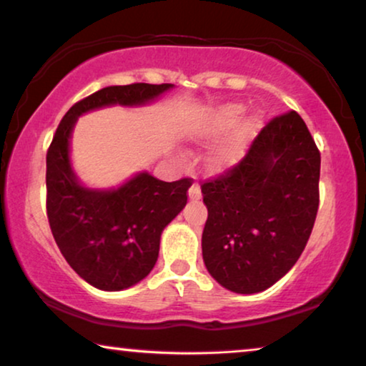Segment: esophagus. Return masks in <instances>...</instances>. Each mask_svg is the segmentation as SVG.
<instances>
[{"label":"esophagus","instance_id":"esophagus-1","mask_svg":"<svg viewBox=\"0 0 366 366\" xmlns=\"http://www.w3.org/2000/svg\"><path fill=\"white\" fill-rule=\"evenodd\" d=\"M200 197H202V190H200L197 182H194L189 189V199L190 200H199Z\"/></svg>","mask_w":366,"mask_h":366}]
</instances>
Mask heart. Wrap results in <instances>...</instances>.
<instances>
[{"instance_id":"1","label":"heart","mask_w":366,"mask_h":366,"mask_svg":"<svg viewBox=\"0 0 366 366\" xmlns=\"http://www.w3.org/2000/svg\"><path fill=\"white\" fill-rule=\"evenodd\" d=\"M244 109L245 107L242 104H225L217 107V109L210 112V114L200 122L197 127V137L204 139V141H212V139L224 136L225 132L232 129L237 124V121H239V117L242 116ZM255 127L257 119L255 117H250V119H247L240 127H237L229 137H225L224 141L210 152V167L215 169V171H224V169H229L230 166L239 162L240 159L244 157L247 147H249L250 139L255 132Z\"/></svg>"}]
</instances>
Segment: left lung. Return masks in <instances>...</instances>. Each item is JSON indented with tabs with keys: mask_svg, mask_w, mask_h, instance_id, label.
I'll use <instances>...</instances> for the list:
<instances>
[{
	"mask_svg": "<svg viewBox=\"0 0 366 366\" xmlns=\"http://www.w3.org/2000/svg\"><path fill=\"white\" fill-rule=\"evenodd\" d=\"M320 151L295 111L277 116L239 164L205 181L202 257L235 293H257L295 265L315 224Z\"/></svg>",
	"mask_w": 366,
	"mask_h": 366,
	"instance_id": "obj_1",
	"label": "left lung"
}]
</instances>
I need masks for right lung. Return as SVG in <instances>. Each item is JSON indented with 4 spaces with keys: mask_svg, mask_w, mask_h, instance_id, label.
<instances>
[{
    "mask_svg": "<svg viewBox=\"0 0 366 366\" xmlns=\"http://www.w3.org/2000/svg\"><path fill=\"white\" fill-rule=\"evenodd\" d=\"M171 87L134 82L84 97L61 119L46 154L51 232L71 269L99 290H124L149 275L157 262L162 230L187 204L192 179L164 182L141 172L119 189H86L71 169V131L87 111L111 104H146Z\"/></svg>",
    "mask_w": 366,
    "mask_h": 366,
    "instance_id": "add662e5",
    "label": "right lung"
}]
</instances>
